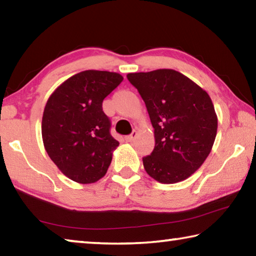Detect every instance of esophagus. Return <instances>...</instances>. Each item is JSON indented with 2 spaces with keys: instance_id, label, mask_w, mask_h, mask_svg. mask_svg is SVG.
I'll use <instances>...</instances> for the list:
<instances>
[{
  "instance_id": "esophagus-1",
  "label": "esophagus",
  "mask_w": 256,
  "mask_h": 256,
  "mask_svg": "<svg viewBox=\"0 0 256 256\" xmlns=\"http://www.w3.org/2000/svg\"><path fill=\"white\" fill-rule=\"evenodd\" d=\"M136 136H138V132L136 131H133L131 134H130V136H125V141H128V142H132L134 138H136Z\"/></svg>"
}]
</instances>
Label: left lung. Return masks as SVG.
Listing matches in <instances>:
<instances>
[{
	"mask_svg": "<svg viewBox=\"0 0 256 256\" xmlns=\"http://www.w3.org/2000/svg\"><path fill=\"white\" fill-rule=\"evenodd\" d=\"M154 128V149L142 158L146 172L159 183L174 184L196 172L214 146L218 128L209 94L170 68L128 73Z\"/></svg>",
	"mask_w": 256,
	"mask_h": 256,
	"instance_id": "8db88e82",
	"label": "left lung"
}]
</instances>
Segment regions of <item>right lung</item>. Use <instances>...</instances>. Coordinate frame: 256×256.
I'll list each match as a JSON object with an SVG mask.
<instances>
[{"label":"right lung","mask_w":256,"mask_h":256,"mask_svg":"<svg viewBox=\"0 0 256 256\" xmlns=\"http://www.w3.org/2000/svg\"><path fill=\"white\" fill-rule=\"evenodd\" d=\"M122 81L115 72L84 71L64 81L46 102L44 146L58 170L76 183H94L110 167L120 142L112 136L102 100Z\"/></svg>","instance_id":"add662e5"}]
</instances>
